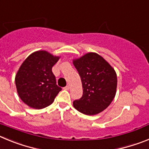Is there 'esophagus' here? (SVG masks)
Returning a JSON list of instances; mask_svg holds the SVG:
<instances>
[{
  "label": "esophagus",
  "mask_w": 149,
  "mask_h": 149,
  "mask_svg": "<svg viewBox=\"0 0 149 149\" xmlns=\"http://www.w3.org/2000/svg\"><path fill=\"white\" fill-rule=\"evenodd\" d=\"M63 89H65V90H68V89H69V85H67V86H65Z\"/></svg>",
  "instance_id": "esophagus-1"
}]
</instances>
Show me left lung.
Masks as SVG:
<instances>
[{"instance_id":"1","label":"left lung","mask_w":149,"mask_h":149,"mask_svg":"<svg viewBox=\"0 0 149 149\" xmlns=\"http://www.w3.org/2000/svg\"><path fill=\"white\" fill-rule=\"evenodd\" d=\"M73 64L83 86L82 97L74 101V107L85 115L99 113L116 95L117 76L114 68L102 56L93 52L74 60Z\"/></svg>"}]
</instances>
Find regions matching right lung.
Segmentation results:
<instances>
[{
  "label": "right lung",
  "instance_id": "1",
  "mask_svg": "<svg viewBox=\"0 0 149 149\" xmlns=\"http://www.w3.org/2000/svg\"><path fill=\"white\" fill-rule=\"evenodd\" d=\"M60 56L46 51L31 54L15 75L18 94L24 103L34 109H42L53 103L61 88L56 85L52 67Z\"/></svg>",
  "mask_w": 149,
  "mask_h": 149
}]
</instances>
